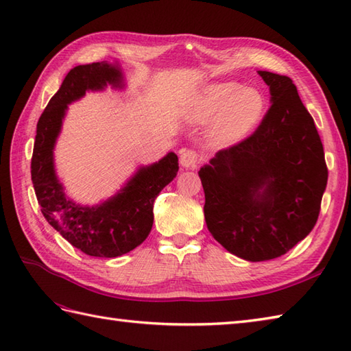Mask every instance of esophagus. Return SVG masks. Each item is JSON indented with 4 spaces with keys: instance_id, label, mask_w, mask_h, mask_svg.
Wrapping results in <instances>:
<instances>
[{
    "instance_id": "34e87169",
    "label": "esophagus",
    "mask_w": 351,
    "mask_h": 351,
    "mask_svg": "<svg viewBox=\"0 0 351 351\" xmlns=\"http://www.w3.org/2000/svg\"><path fill=\"white\" fill-rule=\"evenodd\" d=\"M180 162L182 169H196L199 164V155L191 149H182Z\"/></svg>"
}]
</instances>
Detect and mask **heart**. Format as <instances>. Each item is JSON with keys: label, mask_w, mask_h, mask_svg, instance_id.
<instances>
[{"label": "heart", "mask_w": 351, "mask_h": 351, "mask_svg": "<svg viewBox=\"0 0 351 351\" xmlns=\"http://www.w3.org/2000/svg\"><path fill=\"white\" fill-rule=\"evenodd\" d=\"M265 98L255 87L237 83H215L202 88L191 104L195 122L214 119L208 138L214 146H230L241 141L259 123Z\"/></svg>", "instance_id": "b5f03b06"}]
</instances>
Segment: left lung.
I'll list each match as a JSON object with an SVG mask.
<instances>
[{
    "instance_id": "left-lung-1",
    "label": "left lung",
    "mask_w": 351,
    "mask_h": 351,
    "mask_svg": "<svg viewBox=\"0 0 351 351\" xmlns=\"http://www.w3.org/2000/svg\"><path fill=\"white\" fill-rule=\"evenodd\" d=\"M258 73L271 96L263 122L199 170L208 230L250 263L285 255L309 235L327 185L322 138L293 80Z\"/></svg>"
}]
</instances>
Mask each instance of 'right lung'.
Segmentation results:
<instances>
[{"label":"right lung","mask_w":351,"mask_h":351,"mask_svg":"<svg viewBox=\"0 0 351 351\" xmlns=\"http://www.w3.org/2000/svg\"><path fill=\"white\" fill-rule=\"evenodd\" d=\"M107 86L125 87L119 63L98 62L71 69L37 122L32 158V181L43 217L73 247L98 258L122 256L146 240L154 225L155 199L180 169L178 155L169 152L151 166L138 167L114 196L98 205H81L68 197L54 166L63 119L69 104Z\"/></svg>","instance_id":"1"}]
</instances>
